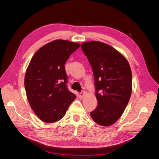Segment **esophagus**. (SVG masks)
<instances>
[{
  "instance_id": "obj_1",
  "label": "esophagus",
  "mask_w": 159,
  "mask_h": 159,
  "mask_svg": "<svg viewBox=\"0 0 159 159\" xmlns=\"http://www.w3.org/2000/svg\"><path fill=\"white\" fill-rule=\"evenodd\" d=\"M85 95V92L84 91H81V92L80 93V98H84Z\"/></svg>"
}]
</instances>
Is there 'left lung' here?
Returning a JSON list of instances; mask_svg holds the SVG:
<instances>
[{"instance_id":"obj_1","label":"left lung","mask_w":159,"mask_h":159,"mask_svg":"<svg viewBox=\"0 0 159 159\" xmlns=\"http://www.w3.org/2000/svg\"><path fill=\"white\" fill-rule=\"evenodd\" d=\"M81 49L93 70L98 100L90 115L99 125L110 126L121 117L131 98V68L121 53L105 43L84 42Z\"/></svg>"}]
</instances>
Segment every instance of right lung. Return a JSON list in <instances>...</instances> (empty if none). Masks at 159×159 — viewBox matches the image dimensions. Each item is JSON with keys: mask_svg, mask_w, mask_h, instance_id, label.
I'll return each mask as SVG.
<instances>
[{"mask_svg": "<svg viewBox=\"0 0 159 159\" xmlns=\"http://www.w3.org/2000/svg\"><path fill=\"white\" fill-rule=\"evenodd\" d=\"M80 46L79 43L56 40L41 47L32 57L25 87L32 109L42 121H59L76 98L67 88L64 65Z\"/></svg>", "mask_w": 159, "mask_h": 159, "instance_id": "right-lung-1", "label": "right lung"}]
</instances>
